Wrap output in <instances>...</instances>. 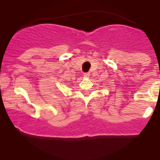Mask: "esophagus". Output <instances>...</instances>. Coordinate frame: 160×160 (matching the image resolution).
I'll list each match as a JSON object with an SVG mask.
<instances>
[{"mask_svg": "<svg viewBox=\"0 0 160 160\" xmlns=\"http://www.w3.org/2000/svg\"><path fill=\"white\" fill-rule=\"evenodd\" d=\"M83 75H84V77H86V78H89V76H90V73L89 72L84 73Z\"/></svg>", "mask_w": 160, "mask_h": 160, "instance_id": "34e87169", "label": "esophagus"}]
</instances>
